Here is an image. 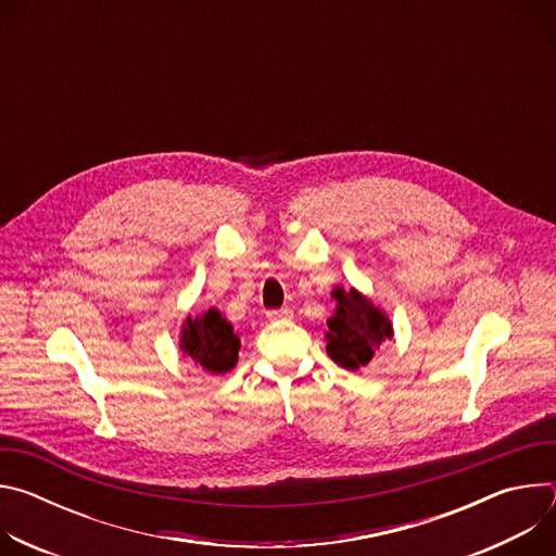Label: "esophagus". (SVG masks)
I'll use <instances>...</instances> for the list:
<instances>
[{"label": "esophagus", "mask_w": 556, "mask_h": 556, "mask_svg": "<svg viewBox=\"0 0 556 556\" xmlns=\"http://www.w3.org/2000/svg\"><path fill=\"white\" fill-rule=\"evenodd\" d=\"M270 321H279V319H292V309L290 307H279V309H270L268 314Z\"/></svg>", "instance_id": "obj_1"}]
</instances>
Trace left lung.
Masks as SVG:
<instances>
[{
    "mask_svg": "<svg viewBox=\"0 0 556 556\" xmlns=\"http://www.w3.org/2000/svg\"><path fill=\"white\" fill-rule=\"evenodd\" d=\"M337 309L328 319V356L343 369L365 367L376 350L393 337L389 316L356 288L332 290Z\"/></svg>",
    "mask_w": 556,
    "mask_h": 556,
    "instance_id": "left-lung-1",
    "label": "left lung"
}]
</instances>
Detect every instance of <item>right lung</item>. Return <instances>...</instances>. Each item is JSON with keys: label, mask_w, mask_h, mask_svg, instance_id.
I'll list each match as a JSON object with an SVG mask.
<instances>
[{"label": "right lung", "mask_w": 556, "mask_h": 556, "mask_svg": "<svg viewBox=\"0 0 556 556\" xmlns=\"http://www.w3.org/2000/svg\"><path fill=\"white\" fill-rule=\"evenodd\" d=\"M180 350L202 369L224 374L235 367L240 356V337L232 332L219 309L211 307L200 316H187L180 332Z\"/></svg>", "instance_id": "obj_1"}]
</instances>
